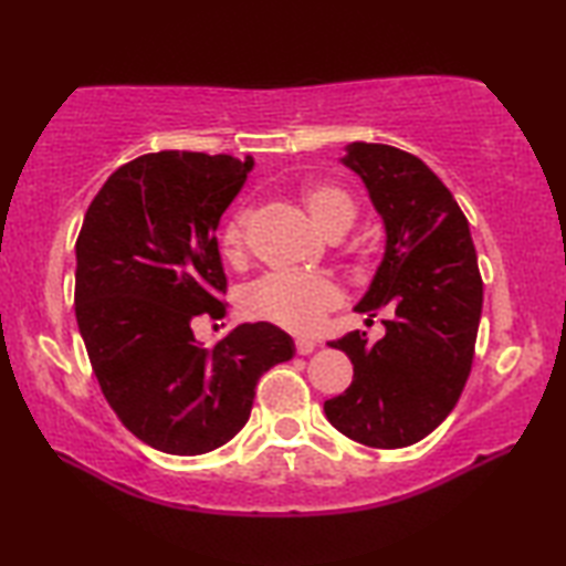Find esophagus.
<instances>
[{
	"mask_svg": "<svg viewBox=\"0 0 566 566\" xmlns=\"http://www.w3.org/2000/svg\"><path fill=\"white\" fill-rule=\"evenodd\" d=\"M294 347H296V354H312L314 347H317V344H314L312 339L300 337V339H294Z\"/></svg>",
	"mask_w": 566,
	"mask_h": 566,
	"instance_id": "1",
	"label": "esophagus"
}]
</instances>
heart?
Masks as SVG:
<instances>
[{
	"label": "heart",
	"instance_id": "1",
	"mask_svg": "<svg viewBox=\"0 0 566 566\" xmlns=\"http://www.w3.org/2000/svg\"><path fill=\"white\" fill-rule=\"evenodd\" d=\"M302 202L312 222L324 234H344L357 219V202L347 189L329 181H314L302 191ZM222 254L229 264H242L247 254V212L237 209L219 234ZM342 304V290L322 274H266L252 282L242 294V312L249 319L276 324L292 332H310L324 314Z\"/></svg>",
	"mask_w": 566,
	"mask_h": 566
}]
</instances>
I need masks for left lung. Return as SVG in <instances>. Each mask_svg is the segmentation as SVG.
Returning a JSON list of instances; mask_svg holds the SVG:
<instances>
[{
	"instance_id": "8db88e82",
	"label": "left lung",
	"mask_w": 566,
	"mask_h": 566,
	"mask_svg": "<svg viewBox=\"0 0 566 566\" xmlns=\"http://www.w3.org/2000/svg\"><path fill=\"white\" fill-rule=\"evenodd\" d=\"M342 165L357 171L387 232L385 260L354 310L389 317L375 344L367 332L329 342L352 359L354 379L324 401V415L354 442L399 449L432 434L462 395L482 317V274L464 212L419 157L352 142Z\"/></svg>"
}]
</instances>
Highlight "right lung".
Masks as SVG:
<instances>
[{
    "mask_svg": "<svg viewBox=\"0 0 566 566\" xmlns=\"http://www.w3.org/2000/svg\"><path fill=\"white\" fill-rule=\"evenodd\" d=\"M254 159L157 151L104 181L76 237L74 312L94 377L142 442L195 457L247 424L256 381L292 359L270 322L239 324L205 349L191 322L224 317L219 217Z\"/></svg>",
    "mask_w": 566,
    "mask_h": 566,
    "instance_id": "right-lung-1",
    "label": "right lung"
}]
</instances>
